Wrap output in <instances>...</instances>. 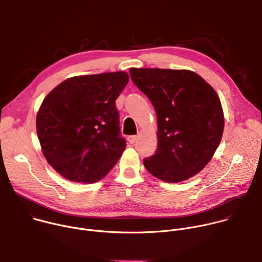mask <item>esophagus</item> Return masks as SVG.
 I'll list each match as a JSON object with an SVG mask.
<instances>
[{
	"mask_svg": "<svg viewBox=\"0 0 262 262\" xmlns=\"http://www.w3.org/2000/svg\"><path fill=\"white\" fill-rule=\"evenodd\" d=\"M137 139H138L137 136H129V137L127 138V140H128V142H129L130 144H134V143L137 141Z\"/></svg>",
	"mask_w": 262,
	"mask_h": 262,
	"instance_id": "1",
	"label": "esophagus"
}]
</instances>
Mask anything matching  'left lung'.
<instances>
[{"instance_id": "1", "label": "left lung", "mask_w": 262, "mask_h": 262, "mask_svg": "<svg viewBox=\"0 0 262 262\" xmlns=\"http://www.w3.org/2000/svg\"><path fill=\"white\" fill-rule=\"evenodd\" d=\"M134 84L158 117V148L144 166L166 182L198 174L211 160L224 130V113L213 88L191 70L130 68Z\"/></svg>"}]
</instances>
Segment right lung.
Listing matches in <instances>:
<instances>
[{
    "instance_id": "1",
    "label": "right lung",
    "mask_w": 262,
    "mask_h": 262,
    "mask_svg": "<svg viewBox=\"0 0 262 262\" xmlns=\"http://www.w3.org/2000/svg\"><path fill=\"white\" fill-rule=\"evenodd\" d=\"M128 80L125 71L73 77L46 96L36 117L37 136L60 175L92 183L116 165L126 143L115 100Z\"/></svg>"
}]
</instances>
